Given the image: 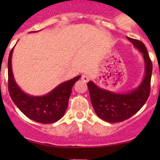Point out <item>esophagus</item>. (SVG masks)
<instances>
[{"mask_svg":"<svg viewBox=\"0 0 160 160\" xmlns=\"http://www.w3.org/2000/svg\"><path fill=\"white\" fill-rule=\"evenodd\" d=\"M81 80L86 83V82H88V80H89V77H88V76L87 75H82Z\"/></svg>","mask_w":160,"mask_h":160,"instance_id":"obj_1","label":"esophagus"}]
</instances>
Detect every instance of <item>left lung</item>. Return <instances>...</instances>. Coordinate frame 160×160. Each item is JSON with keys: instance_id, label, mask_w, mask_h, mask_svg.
Wrapping results in <instances>:
<instances>
[{"instance_id": "1", "label": "left lung", "mask_w": 160, "mask_h": 160, "mask_svg": "<svg viewBox=\"0 0 160 160\" xmlns=\"http://www.w3.org/2000/svg\"><path fill=\"white\" fill-rule=\"evenodd\" d=\"M128 39L142 53L144 60L145 74L140 84L126 93H117L101 88L93 81L88 83L93 110L107 122H120L129 118L142 108L149 96L152 64L149 53L141 41L128 37Z\"/></svg>"}]
</instances>
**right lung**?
<instances>
[{"instance_id":"1","label":"right lung","mask_w":160,"mask_h":160,"mask_svg":"<svg viewBox=\"0 0 160 160\" xmlns=\"http://www.w3.org/2000/svg\"><path fill=\"white\" fill-rule=\"evenodd\" d=\"M14 48L9 54L8 90L13 102L28 118L42 124H51L59 121L68 107L72 88L81 76H77L63 82L43 96H33L19 88L14 80L11 66Z\"/></svg>"}]
</instances>
